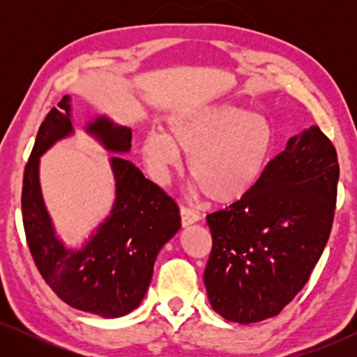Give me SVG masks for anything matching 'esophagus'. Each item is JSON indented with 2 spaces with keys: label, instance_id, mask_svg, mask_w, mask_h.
<instances>
[{
  "label": "esophagus",
  "instance_id": "esophagus-1",
  "mask_svg": "<svg viewBox=\"0 0 357 357\" xmlns=\"http://www.w3.org/2000/svg\"><path fill=\"white\" fill-rule=\"evenodd\" d=\"M180 218H182V226L183 227H188L192 226V224L198 222L199 221V214L192 211V209L188 208H180Z\"/></svg>",
  "mask_w": 357,
  "mask_h": 357
}]
</instances>
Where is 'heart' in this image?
<instances>
[{
    "instance_id": "1",
    "label": "heart",
    "mask_w": 357,
    "mask_h": 357,
    "mask_svg": "<svg viewBox=\"0 0 357 357\" xmlns=\"http://www.w3.org/2000/svg\"><path fill=\"white\" fill-rule=\"evenodd\" d=\"M167 133L149 130L139 154L155 183L165 185L188 155L193 192L213 203L234 204L248 197L270 164L276 135L271 121L229 102L183 109L167 119Z\"/></svg>"
}]
</instances>
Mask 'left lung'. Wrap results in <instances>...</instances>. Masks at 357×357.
<instances>
[{
  "label": "left lung",
  "instance_id": "1",
  "mask_svg": "<svg viewBox=\"0 0 357 357\" xmlns=\"http://www.w3.org/2000/svg\"><path fill=\"white\" fill-rule=\"evenodd\" d=\"M340 165L319 126L287 139L257 188L208 214L204 286L213 310L257 324L280 314L309 280L333 224Z\"/></svg>",
  "mask_w": 357,
  "mask_h": 357
}]
</instances>
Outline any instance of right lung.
Listing matches in <instances>:
<instances>
[{
	"label": "right lung",
	"instance_id": "1",
	"mask_svg": "<svg viewBox=\"0 0 357 357\" xmlns=\"http://www.w3.org/2000/svg\"><path fill=\"white\" fill-rule=\"evenodd\" d=\"M84 133L107 153L115 199L104 221L81 245H66L56 234L40 187V158L58 141L75 136L71 97L52 109L38 130L24 170L22 221L36 265L52 291L68 305L102 319H119L144 299L160 248L178 232L177 204L123 155L131 130L109 115L89 119Z\"/></svg>",
	"mask_w": 357,
	"mask_h": 357
}]
</instances>
